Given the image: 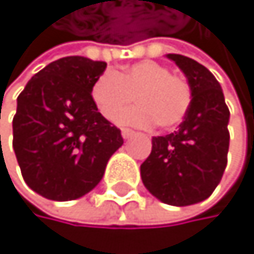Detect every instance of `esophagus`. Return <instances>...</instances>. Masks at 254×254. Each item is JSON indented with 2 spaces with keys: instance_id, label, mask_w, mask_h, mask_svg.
I'll return each mask as SVG.
<instances>
[{
  "instance_id": "34e87169",
  "label": "esophagus",
  "mask_w": 254,
  "mask_h": 254,
  "mask_svg": "<svg viewBox=\"0 0 254 254\" xmlns=\"http://www.w3.org/2000/svg\"><path fill=\"white\" fill-rule=\"evenodd\" d=\"M121 133H122V138H124V139H128L130 136H133V135H135L133 130H130V128H122V130H121Z\"/></svg>"
}]
</instances>
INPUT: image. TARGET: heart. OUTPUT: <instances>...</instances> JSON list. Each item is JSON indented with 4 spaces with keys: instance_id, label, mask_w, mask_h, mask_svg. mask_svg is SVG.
Listing matches in <instances>:
<instances>
[{
    "instance_id": "1",
    "label": "heart",
    "mask_w": 254,
    "mask_h": 254,
    "mask_svg": "<svg viewBox=\"0 0 254 254\" xmlns=\"http://www.w3.org/2000/svg\"><path fill=\"white\" fill-rule=\"evenodd\" d=\"M92 102L100 115L116 121L130 103L140 105L125 113L122 124L171 128L184 121L191 103V89L181 75L170 73L166 65L139 61L121 72H105L92 84Z\"/></svg>"
}]
</instances>
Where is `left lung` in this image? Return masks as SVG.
Returning <instances> with one entry per match:
<instances>
[{"mask_svg":"<svg viewBox=\"0 0 254 254\" xmlns=\"http://www.w3.org/2000/svg\"><path fill=\"white\" fill-rule=\"evenodd\" d=\"M185 75L191 103L179 130L152 138L141 179L157 199L171 206H191L207 199L228 163L229 110L217 78L191 58L166 55Z\"/></svg>","mask_w":254,"mask_h":254,"instance_id":"1","label":"left lung"}]
</instances>
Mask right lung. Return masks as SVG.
<instances>
[{"mask_svg": "<svg viewBox=\"0 0 254 254\" xmlns=\"http://www.w3.org/2000/svg\"><path fill=\"white\" fill-rule=\"evenodd\" d=\"M105 69L103 61L61 58L37 72L18 96L12 146L25 182L40 196H84L124 143L92 102V84Z\"/></svg>", "mask_w": 254, "mask_h": 254, "instance_id": "1", "label": "right lung"}]
</instances>
